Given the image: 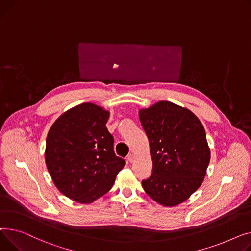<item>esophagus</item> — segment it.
I'll use <instances>...</instances> for the list:
<instances>
[{"label": "esophagus", "mask_w": 251, "mask_h": 251, "mask_svg": "<svg viewBox=\"0 0 251 251\" xmlns=\"http://www.w3.org/2000/svg\"><path fill=\"white\" fill-rule=\"evenodd\" d=\"M126 159H127V161L129 162V163H131V162L134 161V155H132V154H129V155L127 156V158H126Z\"/></svg>", "instance_id": "obj_1"}]
</instances>
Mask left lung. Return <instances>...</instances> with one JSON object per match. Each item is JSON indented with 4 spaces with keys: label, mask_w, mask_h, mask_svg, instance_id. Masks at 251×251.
Here are the masks:
<instances>
[{
    "label": "left lung",
    "mask_w": 251,
    "mask_h": 251,
    "mask_svg": "<svg viewBox=\"0 0 251 251\" xmlns=\"http://www.w3.org/2000/svg\"><path fill=\"white\" fill-rule=\"evenodd\" d=\"M149 140L152 174L146 194L164 207L185 201L201 185L211 152L203 126L189 109L159 101L139 111Z\"/></svg>",
    "instance_id": "8db88e82"
}]
</instances>
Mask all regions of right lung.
Here are the masks:
<instances>
[{
	"label": "right lung",
	"mask_w": 251,
	"mask_h": 251,
	"mask_svg": "<svg viewBox=\"0 0 251 251\" xmlns=\"http://www.w3.org/2000/svg\"><path fill=\"white\" fill-rule=\"evenodd\" d=\"M109 112L86 102L64 112L47 137L46 164L63 195L91 203L112 187L126 161L115 156L106 127Z\"/></svg>",
	"instance_id": "1"
}]
</instances>
